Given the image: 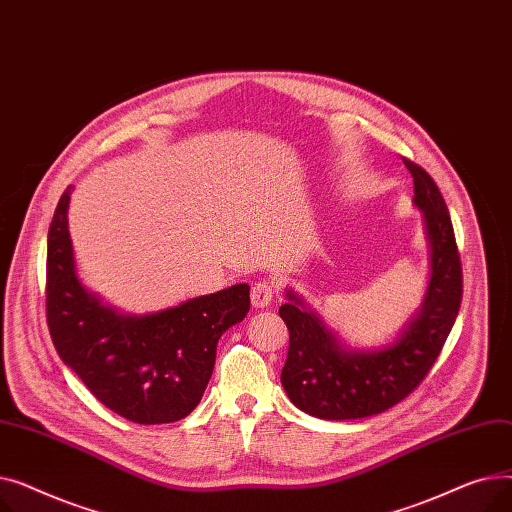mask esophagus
Masks as SVG:
<instances>
[{"instance_id":"1","label":"esophagus","mask_w":512,"mask_h":512,"mask_svg":"<svg viewBox=\"0 0 512 512\" xmlns=\"http://www.w3.org/2000/svg\"><path fill=\"white\" fill-rule=\"evenodd\" d=\"M274 286H272V282H267V280H261V282H257L253 288H251V303H253V307L255 309H263V307H267L272 303V299H274Z\"/></svg>"}]
</instances>
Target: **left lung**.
Masks as SVG:
<instances>
[{"label": "left lung", "mask_w": 512, "mask_h": 512, "mask_svg": "<svg viewBox=\"0 0 512 512\" xmlns=\"http://www.w3.org/2000/svg\"><path fill=\"white\" fill-rule=\"evenodd\" d=\"M415 184V205L425 213L432 242V280L419 315L388 348L344 351L319 317L288 292L280 317L290 334L282 386L301 411L330 421L384 413L405 400L434 367L459 315L463 265L450 213L438 184L415 161L402 157Z\"/></svg>", "instance_id": "left-lung-1"}]
</instances>
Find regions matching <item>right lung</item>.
<instances>
[{
    "instance_id": "1",
    "label": "right lung",
    "mask_w": 512,
    "mask_h": 512,
    "mask_svg": "<svg viewBox=\"0 0 512 512\" xmlns=\"http://www.w3.org/2000/svg\"><path fill=\"white\" fill-rule=\"evenodd\" d=\"M70 188L47 234L45 315L62 361L120 417L157 425L184 419L207 388L220 336L247 317L249 284L134 317L103 307L74 274Z\"/></svg>"
}]
</instances>
